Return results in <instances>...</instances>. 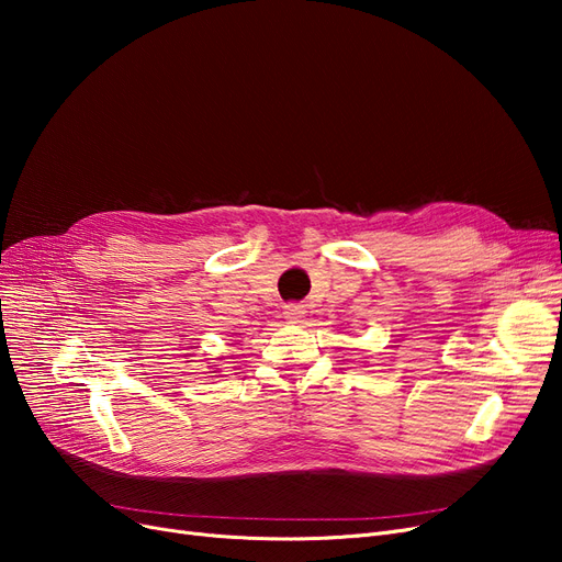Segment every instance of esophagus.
I'll return each mask as SVG.
<instances>
[{
  "mask_svg": "<svg viewBox=\"0 0 562 562\" xmlns=\"http://www.w3.org/2000/svg\"><path fill=\"white\" fill-rule=\"evenodd\" d=\"M304 304H297V302H293V304H285V318H291L293 323H300L302 318H304Z\"/></svg>",
  "mask_w": 562,
  "mask_h": 562,
  "instance_id": "1",
  "label": "esophagus"
}]
</instances>
